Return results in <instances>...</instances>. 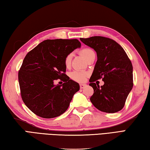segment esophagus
<instances>
[{
    "label": "esophagus",
    "mask_w": 150,
    "mask_h": 150,
    "mask_svg": "<svg viewBox=\"0 0 150 150\" xmlns=\"http://www.w3.org/2000/svg\"><path fill=\"white\" fill-rule=\"evenodd\" d=\"M86 86H87L86 84H84V83H81V84H80V89H83V88H85V87H86Z\"/></svg>",
    "instance_id": "obj_1"
}]
</instances>
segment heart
I'll use <instances>...</instances> for the list:
<instances>
[{"mask_svg": "<svg viewBox=\"0 0 150 150\" xmlns=\"http://www.w3.org/2000/svg\"><path fill=\"white\" fill-rule=\"evenodd\" d=\"M80 54L83 56V57L87 60L93 54H95V52L93 50L89 47H83L81 50H80ZM72 58V55L71 53L68 54L64 60V65L66 67H69L71 64V61ZM87 75V73L86 72L80 71V70H74V71L72 72L70 74V77L73 80L78 82H83L86 80V78Z\"/></svg>", "mask_w": 150, "mask_h": 150, "instance_id": "obj_1", "label": "heart"}]
</instances>
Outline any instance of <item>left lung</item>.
Segmentation results:
<instances>
[{
  "label": "left lung",
  "instance_id": "left-lung-1",
  "mask_svg": "<svg viewBox=\"0 0 150 150\" xmlns=\"http://www.w3.org/2000/svg\"><path fill=\"white\" fill-rule=\"evenodd\" d=\"M80 40L97 52V61L89 80L94 93L90 100L101 112L115 113L122 110L133 86L131 61L125 50L112 39L92 36ZM102 79L99 86L95 81Z\"/></svg>",
  "mask_w": 150,
  "mask_h": 150
}]
</instances>
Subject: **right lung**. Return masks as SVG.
<instances>
[{"instance_id": "right-lung-1", "label": "right lung", "mask_w": 150, "mask_h": 150, "mask_svg": "<svg viewBox=\"0 0 150 150\" xmlns=\"http://www.w3.org/2000/svg\"><path fill=\"white\" fill-rule=\"evenodd\" d=\"M81 43L77 39L46 40L27 53L19 70L22 100L34 114L53 118L65 112L79 84L65 74L64 60ZM64 81L55 86V80Z\"/></svg>"}]
</instances>
